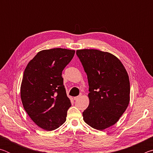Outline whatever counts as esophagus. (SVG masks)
<instances>
[{"instance_id":"esophagus-1","label":"esophagus","mask_w":153,"mask_h":153,"mask_svg":"<svg viewBox=\"0 0 153 153\" xmlns=\"http://www.w3.org/2000/svg\"><path fill=\"white\" fill-rule=\"evenodd\" d=\"M81 97H82V94H79V96H77V97H74V100H78L79 98H81Z\"/></svg>"}]
</instances>
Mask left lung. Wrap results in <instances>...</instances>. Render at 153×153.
Here are the masks:
<instances>
[{
  "instance_id": "left-lung-1",
  "label": "left lung",
  "mask_w": 153,
  "mask_h": 153,
  "mask_svg": "<svg viewBox=\"0 0 153 153\" xmlns=\"http://www.w3.org/2000/svg\"><path fill=\"white\" fill-rule=\"evenodd\" d=\"M76 55L87 74L89 106L84 120L92 128L103 130L113 126L125 112L129 102L128 74L112 54L95 49L77 50Z\"/></svg>"
}]
</instances>
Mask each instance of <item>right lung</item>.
Returning a JSON list of instances; mask_svg holds the SVG:
<instances>
[{
  "instance_id": "right-lung-1",
  "label": "right lung",
  "mask_w": 153,
  "mask_h": 153,
  "mask_svg": "<svg viewBox=\"0 0 153 153\" xmlns=\"http://www.w3.org/2000/svg\"><path fill=\"white\" fill-rule=\"evenodd\" d=\"M75 51L52 48L37 53L27 64L21 85V98L27 115L36 125L52 131L66 121L71 107L62 71Z\"/></svg>"
}]
</instances>
